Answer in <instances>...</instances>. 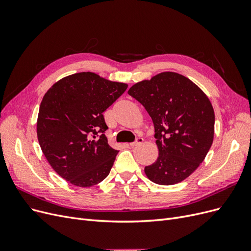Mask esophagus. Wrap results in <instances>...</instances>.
I'll return each instance as SVG.
<instances>
[{
    "mask_svg": "<svg viewBox=\"0 0 251 251\" xmlns=\"http://www.w3.org/2000/svg\"><path fill=\"white\" fill-rule=\"evenodd\" d=\"M142 142H143V138L138 137L137 139H136V141L131 142V143H128V146H130L131 148H134V147H136V146H139V144H141Z\"/></svg>",
    "mask_w": 251,
    "mask_h": 251,
    "instance_id": "1",
    "label": "esophagus"
}]
</instances>
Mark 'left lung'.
I'll use <instances>...</instances> for the list:
<instances>
[{
	"label": "left lung",
	"instance_id": "obj_1",
	"mask_svg": "<svg viewBox=\"0 0 251 251\" xmlns=\"http://www.w3.org/2000/svg\"><path fill=\"white\" fill-rule=\"evenodd\" d=\"M153 120L157 160L144 168L154 183L173 185L199 168L214 140L215 112L203 91L191 79L162 72L130 88Z\"/></svg>",
	"mask_w": 251,
	"mask_h": 251
}]
</instances>
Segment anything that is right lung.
Instances as JSON below:
<instances>
[{
  "label": "right lung",
  "mask_w": 251,
  "mask_h": 251,
  "mask_svg": "<svg viewBox=\"0 0 251 251\" xmlns=\"http://www.w3.org/2000/svg\"><path fill=\"white\" fill-rule=\"evenodd\" d=\"M126 88L80 72L58 80L44 95L37 139L52 169L71 184L90 187L109 175L118 151L109 146L102 113Z\"/></svg>",
  "instance_id": "right-lung-1"
}]
</instances>
